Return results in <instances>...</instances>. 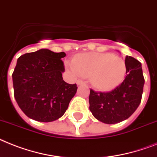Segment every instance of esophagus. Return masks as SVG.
Masks as SVG:
<instances>
[{"mask_svg": "<svg viewBox=\"0 0 157 157\" xmlns=\"http://www.w3.org/2000/svg\"><path fill=\"white\" fill-rule=\"evenodd\" d=\"M76 84H77V85H85V82L84 81H82V80H78V81H77V82H76Z\"/></svg>", "mask_w": 157, "mask_h": 157, "instance_id": "esophagus-1", "label": "esophagus"}]
</instances>
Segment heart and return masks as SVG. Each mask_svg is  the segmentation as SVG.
I'll list each match as a JSON object with an SVG mask.
<instances>
[{
  "instance_id": "heart-1",
  "label": "heart",
  "mask_w": 157,
  "mask_h": 157,
  "mask_svg": "<svg viewBox=\"0 0 157 157\" xmlns=\"http://www.w3.org/2000/svg\"><path fill=\"white\" fill-rule=\"evenodd\" d=\"M70 68L75 74L90 76L93 85L103 90L118 86L123 81L127 72L124 59L110 53L77 55Z\"/></svg>"
}]
</instances>
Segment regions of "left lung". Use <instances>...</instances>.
Returning a JSON list of instances; mask_svg holds the SVG:
<instances>
[{
	"label": "left lung",
	"instance_id": "obj_1",
	"mask_svg": "<svg viewBox=\"0 0 157 157\" xmlns=\"http://www.w3.org/2000/svg\"><path fill=\"white\" fill-rule=\"evenodd\" d=\"M124 81L109 92L90 90L89 101L93 115L104 123L114 124L127 119L140 104L144 77L141 63L132 56L125 58Z\"/></svg>",
	"mask_w": 157,
	"mask_h": 157
}]
</instances>
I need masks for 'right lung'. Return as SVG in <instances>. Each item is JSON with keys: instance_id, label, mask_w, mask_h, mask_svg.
<instances>
[{"instance_id": "add662e5", "label": "right lung", "mask_w": 157, "mask_h": 157, "mask_svg": "<svg viewBox=\"0 0 157 157\" xmlns=\"http://www.w3.org/2000/svg\"><path fill=\"white\" fill-rule=\"evenodd\" d=\"M64 52L41 49L19 57L13 72L14 98L25 115L52 122L63 115L76 93V84L63 80Z\"/></svg>"}]
</instances>
